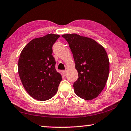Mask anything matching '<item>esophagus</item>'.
<instances>
[{"label": "esophagus", "mask_w": 131, "mask_h": 131, "mask_svg": "<svg viewBox=\"0 0 131 131\" xmlns=\"http://www.w3.org/2000/svg\"><path fill=\"white\" fill-rule=\"evenodd\" d=\"M62 73H63L64 75H67V70H64V71H62Z\"/></svg>", "instance_id": "obj_1"}]
</instances>
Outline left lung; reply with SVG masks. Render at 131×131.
<instances>
[{
    "label": "left lung",
    "instance_id": "obj_1",
    "mask_svg": "<svg viewBox=\"0 0 131 131\" xmlns=\"http://www.w3.org/2000/svg\"><path fill=\"white\" fill-rule=\"evenodd\" d=\"M78 71L74 90L85 100L97 97L105 88L109 73V61L105 48L93 39L77 34H65Z\"/></svg>",
    "mask_w": 131,
    "mask_h": 131
}]
</instances>
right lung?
Returning <instances> with one entry per match:
<instances>
[{
  "instance_id": "obj_1",
  "label": "right lung",
  "mask_w": 131,
  "mask_h": 131,
  "mask_svg": "<svg viewBox=\"0 0 131 131\" xmlns=\"http://www.w3.org/2000/svg\"><path fill=\"white\" fill-rule=\"evenodd\" d=\"M60 37L48 34L32 39L24 47L18 61V73L26 92L35 99L45 101L58 90L62 77L56 70L52 46Z\"/></svg>"
}]
</instances>
